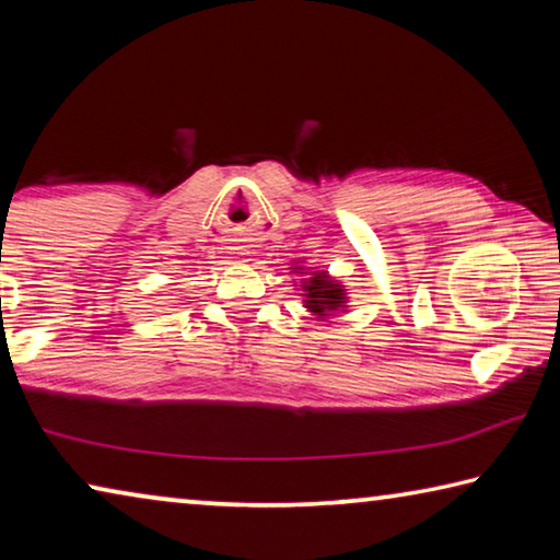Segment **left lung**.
Segmentation results:
<instances>
[{
  "mask_svg": "<svg viewBox=\"0 0 560 560\" xmlns=\"http://www.w3.org/2000/svg\"><path fill=\"white\" fill-rule=\"evenodd\" d=\"M293 273H308L311 277L301 279V293L303 308H308L318 320H326L328 316L338 314V311L348 308V289L338 279L330 277L328 271H314L306 267H291ZM296 287V283H293Z\"/></svg>",
  "mask_w": 560,
  "mask_h": 560,
  "instance_id": "obj_1",
  "label": "left lung"
}]
</instances>
